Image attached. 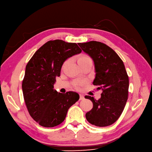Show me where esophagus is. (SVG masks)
<instances>
[{"label":"esophagus","mask_w":152,"mask_h":152,"mask_svg":"<svg viewBox=\"0 0 152 152\" xmlns=\"http://www.w3.org/2000/svg\"><path fill=\"white\" fill-rule=\"evenodd\" d=\"M84 95L82 94H80V99H79L80 101H82V100H84Z\"/></svg>","instance_id":"1"}]
</instances>
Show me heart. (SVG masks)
<instances>
[{"label":"heart","instance_id":"heart-1","mask_svg":"<svg viewBox=\"0 0 152 152\" xmlns=\"http://www.w3.org/2000/svg\"><path fill=\"white\" fill-rule=\"evenodd\" d=\"M88 59H90V58L88 56H87V55H80V56L79 57V58H78V63H80V62H83L84 61L88 60ZM85 83H86V82H85V81H84V80L77 81V82L74 83L73 86L76 89H77V90H80V89L81 88V87H82Z\"/></svg>","mask_w":152,"mask_h":152}]
</instances>
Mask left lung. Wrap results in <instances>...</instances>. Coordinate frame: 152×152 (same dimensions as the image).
<instances>
[{
  "instance_id": "left-lung-1",
  "label": "left lung",
  "mask_w": 152,
  "mask_h": 152,
  "mask_svg": "<svg viewBox=\"0 0 152 152\" xmlns=\"http://www.w3.org/2000/svg\"><path fill=\"white\" fill-rule=\"evenodd\" d=\"M78 44L94 60L96 74L93 84L102 90L99 100L85 96L93 102V108L86 113V118L96 126H108L119 119L128 100L129 79L124 64L115 51L104 43Z\"/></svg>"
}]
</instances>
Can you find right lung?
I'll return each mask as SVG.
<instances>
[{"label":"right lung","instance_id":"right-lung-1","mask_svg":"<svg viewBox=\"0 0 152 152\" xmlns=\"http://www.w3.org/2000/svg\"><path fill=\"white\" fill-rule=\"evenodd\" d=\"M76 43L49 40L36 51L26 66L22 84L24 101L33 120L51 128L61 124L68 109L79 99L74 91L58 93L54 89L56 77L66 59L81 53Z\"/></svg>","mask_w":152,"mask_h":152}]
</instances>
